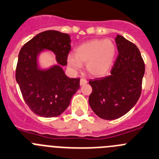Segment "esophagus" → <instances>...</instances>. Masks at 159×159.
<instances>
[{
    "label": "esophagus",
    "mask_w": 159,
    "mask_h": 159,
    "mask_svg": "<svg viewBox=\"0 0 159 159\" xmlns=\"http://www.w3.org/2000/svg\"><path fill=\"white\" fill-rule=\"evenodd\" d=\"M85 84H87V80L84 79V78H81V79L80 80V85H85Z\"/></svg>",
    "instance_id": "obj_1"
}]
</instances>
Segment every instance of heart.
I'll use <instances>...</instances> for the list:
<instances>
[{
	"label": "heart",
	"instance_id": "heart-1",
	"mask_svg": "<svg viewBox=\"0 0 159 159\" xmlns=\"http://www.w3.org/2000/svg\"><path fill=\"white\" fill-rule=\"evenodd\" d=\"M116 57V46L111 39H92L80 45L75 55L70 54L67 62L73 70L81 69L86 62V70L94 77L104 76L109 71Z\"/></svg>",
	"mask_w": 159,
	"mask_h": 159
}]
</instances>
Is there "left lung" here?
Wrapping results in <instances>:
<instances>
[{"mask_svg":"<svg viewBox=\"0 0 159 159\" xmlns=\"http://www.w3.org/2000/svg\"><path fill=\"white\" fill-rule=\"evenodd\" d=\"M119 55L109 76L89 80L92 93L89 103L94 113L104 120H116L135 106L142 91L145 65L136 46L117 35Z\"/></svg>","mask_w":159,"mask_h":159,"instance_id":"obj_1","label":"left lung"}]
</instances>
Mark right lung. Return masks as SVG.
I'll return each mask as SVG.
<instances>
[{"label": "right lung", "instance_id": "right-lung-1", "mask_svg": "<svg viewBox=\"0 0 159 159\" xmlns=\"http://www.w3.org/2000/svg\"><path fill=\"white\" fill-rule=\"evenodd\" d=\"M70 37L58 31H43L23 46L18 56L16 79L24 101L34 113L50 118L68 108L80 88V78H70L62 66L67 64L71 49ZM44 49L57 56V65L41 69L38 57Z\"/></svg>", "mask_w": 159, "mask_h": 159}]
</instances>
